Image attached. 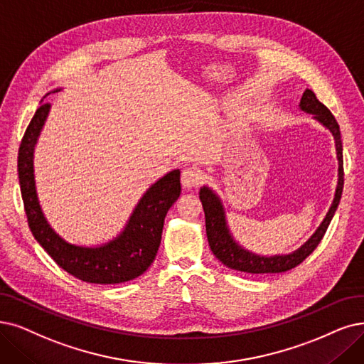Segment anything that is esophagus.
I'll return each mask as SVG.
<instances>
[{"label": "esophagus", "instance_id": "34e87169", "mask_svg": "<svg viewBox=\"0 0 364 364\" xmlns=\"http://www.w3.org/2000/svg\"><path fill=\"white\" fill-rule=\"evenodd\" d=\"M182 186L183 188H194L198 186L203 181V174L200 170L194 168V167H186L182 170Z\"/></svg>", "mask_w": 364, "mask_h": 364}]
</instances>
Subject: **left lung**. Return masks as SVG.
Returning a JSON list of instances; mask_svg holds the SVG:
<instances>
[{"label":"left lung","instance_id":"8db88e82","mask_svg":"<svg viewBox=\"0 0 364 364\" xmlns=\"http://www.w3.org/2000/svg\"><path fill=\"white\" fill-rule=\"evenodd\" d=\"M300 109L312 113L314 118L327 127L334 141H336V152L339 159V181L336 194H334L333 205L324 218L323 224L315 231V235L304 243L300 250L294 251L288 255H276V257H261L255 255L250 251H245L243 248L232 240L230 231L227 228L225 215L221 205V200L218 198L208 186H203L200 190V200L203 209H205L206 218V235L209 240V246L213 255L221 261V263L232 270H239L245 273H254V274H266V273H282L287 270H291L300 263H303L304 258H308L318 243L323 240L326 231L330 225L331 218L338 209V205L342 197L343 190V155H342V140H341V129L338 121L334 119L331 112L316 98L314 91L306 90L303 92L300 100Z\"/></svg>","mask_w":364,"mask_h":364}]
</instances>
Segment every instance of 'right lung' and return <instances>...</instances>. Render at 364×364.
I'll return each instance as SVG.
<instances>
[{"label": "right lung", "mask_w": 364, "mask_h": 364, "mask_svg": "<svg viewBox=\"0 0 364 364\" xmlns=\"http://www.w3.org/2000/svg\"><path fill=\"white\" fill-rule=\"evenodd\" d=\"M50 105L41 103L23 134L19 155V185L28 225L55 263L75 278L90 284H122L148 270L158 252L168 209L181 196V171L156 181L139 201L125 230L100 248H83L63 240L41 213L33 170V154Z\"/></svg>", "instance_id": "obj_1"}]
</instances>
